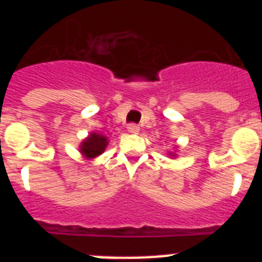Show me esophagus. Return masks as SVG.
<instances>
[{
    "mask_svg": "<svg viewBox=\"0 0 262 262\" xmlns=\"http://www.w3.org/2000/svg\"><path fill=\"white\" fill-rule=\"evenodd\" d=\"M127 129H128L129 133L136 134V133H139V126H138V124H135V123H129L128 126H127Z\"/></svg>",
    "mask_w": 262,
    "mask_h": 262,
    "instance_id": "1",
    "label": "esophagus"
}]
</instances>
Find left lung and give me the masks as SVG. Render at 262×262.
<instances>
[{
	"instance_id": "8db88e82",
	"label": "left lung",
	"mask_w": 262,
	"mask_h": 262,
	"mask_svg": "<svg viewBox=\"0 0 262 262\" xmlns=\"http://www.w3.org/2000/svg\"><path fill=\"white\" fill-rule=\"evenodd\" d=\"M172 156H174V154H172Z\"/></svg>"
}]
</instances>
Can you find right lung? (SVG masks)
Masks as SVG:
<instances>
[{
  "label": "right lung",
  "instance_id": "add662e5",
  "mask_svg": "<svg viewBox=\"0 0 262 262\" xmlns=\"http://www.w3.org/2000/svg\"><path fill=\"white\" fill-rule=\"evenodd\" d=\"M108 144V140L106 136L101 135V134L92 133L84 142L80 145V152L82 156L88 160L96 159L101 154H103Z\"/></svg>",
  "mask_w": 262,
  "mask_h": 262
}]
</instances>
